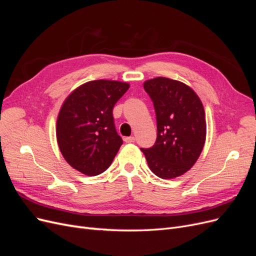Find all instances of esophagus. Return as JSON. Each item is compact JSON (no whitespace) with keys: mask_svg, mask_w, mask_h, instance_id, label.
I'll use <instances>...</instances> for the list:
<instances>
[{"mask_svg":"<svg viewBox=\"0 0 256 256\" xmlns=\"http://www.w3.org/2000/svg\"><path fill=\"white\" fill-rule=\"evenodd\" d=\"M124 141H125L126 143H134L136 141L134 136H126L125 138H124Z\"/></svg>","mask_w":256,"mask_h":256,"instance_id":"obj_1","label":"esophagus"}]
</instances>
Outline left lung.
<instances>
[{
  "label": "left lung",
  "mask_w": 256,
  "mask_h": 256,
  "mask_svg": "<svg viewBox=\"0 0 256 256\" xmlns=\"http://www.w3.org/2000/svg\"><path fill=\"white\" fill-rule=\"evenodd\" d=\"M157 116V140L141 148L150 171L162 180L178 177L194 166L206 140L202 102L187 84L157 76L143 84Z\"/></svg>",
  "instance_id": "left-lung-1"
}]
</instances>
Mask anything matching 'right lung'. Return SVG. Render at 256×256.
Returning <instances> with one entry per match:
<instances>
[{"mask_svg":"<svg viewBox=\"0 0 256 256\" xmlns=\"http://www.w3.org/2000/svg\"><path fill=\"white\" fill-rule=\"evenodd\" d=\"M129 83L95 80L74 90L56 120L58 148L67 164L88 176L104 172L122 144L114 127L113 108Z\"/></svg>","mask_w":256,"mask_h":256,"instance_id":"obj_1","label":"right lung"}]
</instances>
